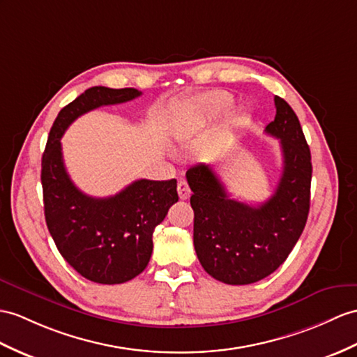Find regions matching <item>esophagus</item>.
<instances>
[{
	"instance_id": "34e87169",
	"label": "esophagus",
	"mask_w": 357,
	"mask_h": 357,
	"mask_svg": "<svg viewBox=\"0 0 357 357\" xmlns=\"http://www.w3.org/2000/svg\"><path fill=\"white\" fill-rule=\"evenodd\" d=\"M177 192H178L180 199H186V198L190 197V189H189V185L186 183L185 180H180V181H178Z\"/></svg>"
}]
</instances>
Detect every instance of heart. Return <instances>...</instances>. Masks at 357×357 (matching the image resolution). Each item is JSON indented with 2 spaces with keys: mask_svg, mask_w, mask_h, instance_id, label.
Segmentation results:
<instances>
[{
  "mask_svg": "<svg viewBox=\"0 0 357 357\" xmlns=\"http://www.w3.org/2000/svg\"><path fill=\"white\" fill-rule=\"evenodd\" d=\"M231 107V97L225 92H211L199 97L189 106V115L203 119H216L224 116Z\"/></svg>",
  "mask_w": 357,
  "mask_h": 357,
  "instance_id": "obj_1",
  "label": "heart"
}]
</instances>
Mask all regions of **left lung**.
Masks as SVG:
<instances>
[{"instance_id": "1", "label": "left lung", "mask_w": 357, "mask_h": 357, "mask_svg": "<svg viewBox=\"0 0 357 357\" xmlns=\"http://www.w3.org/2000/svg\"><path fill=\"white\" fill-rule=\"evenodd\" d=\"M275 118L266 135L280 139L283 172L274 195L260 206L227 195L211 165L189 168L194 208V247L213 279L250 284L279 268L304 230L310 207V150L292 107L274 97Z\"/></svg>"}]
</instances>
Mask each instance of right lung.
I'll return each mask as SVG.
<instances>
[{
  "label": "right lung",
  "mask_w": 357,
  "mask_h": 357,
  "mask_svg": "<svg viewBox=\"0 0 357 357\" xmlns=\"http://www.w3.org/2000/svg\"><path fill=\"white\" fill-rule=\"evenodd\" d=\"M133 88L93 86L54 121L42 155L43 208L50 234L75 271L95 283H126L141 274L153 253V231L178 202L177 180H136L116 195L83 194L69 178L62 154L65 130L83 113L137 98Z\"/></svg>",
  "instance_id": "obj_1"
}]
</instances>
